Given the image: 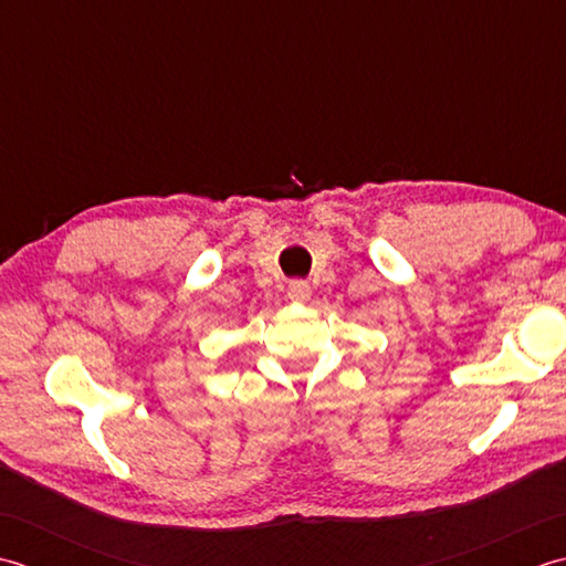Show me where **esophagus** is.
I'll return each instance as SVG.
<instances>
[{
  "label": "esophagus",
  "mask_w": 566,
  "mask_h": 566,
  "mask_svg": "<svg viewBox=\"0 0 566 566\" xmlns=\"http://www.w3.org/2000/svg\"><path fill=\"white\" fill-rule=\"evenodd\" d=\"M310 295H313V291H310V285L305 281H293L287 285V297H291V303H307Z\"/></svg>",
  "instance_id": "obj_1"
}]
</instances>
